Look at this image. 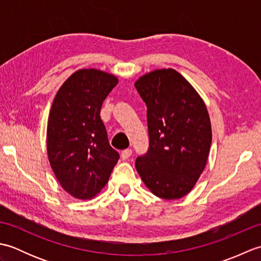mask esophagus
Masks as SVG:
<instances>
[{
	"instance_id": "obj_1",
	"label": "esophagus",
	"mask_w": 261,
	"mask_h": 261,
	"mask_svg": "<svg viewBox=\"0 0 261 261\" xmlns=\"http://www.w3.org/2000/svg\"><path fill=\"white\" fill-rule=\"evenodd\" d=\"M132 154V150L131 149H125V150H123L121 152V158L123 159V160H125V159H127L129 158L130 156Z\"/></svg>"
}]
</instances>
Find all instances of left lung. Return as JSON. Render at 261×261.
<instances>
[{
  "label": "left lung",
  "instance_id": "left-lung-1",
  "mask_svg": "<svg viewBox=\"0 0 261 261\" xmlns=\"http://www.w3.org/2000/svg\"><path fill=\"white\" fill-rule=\"evenodd\" d=\"M147 105L149 149L136 168L154 195L177 199L192 191L206 166L212 143L202 97L175 69H156L135 83Z\"/></svg>",
  "mask_w": 261,
  "mask_h": 261
}]
</instances>
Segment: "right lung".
Wrapping results in <instances>:
<instances>
[{
  "label": "right lung",
  "mask_w": 261,
  "mask_h": 261,
  "mask_svg": "<svg viewBox=\"0 0 261 261\" xmlns=\"http://www.w3.org/2000/svg\"><path fill=\"white\" fill-rule=\"evenodd\" d=\"M118 79L98 69H80L59 88L49 113L47 152L60 186L91 199L107 185L119 152L110 146L101 120L103 101Z\"/></svg>",
  "instance_id": "right-lung-1"
}]
</instances>
